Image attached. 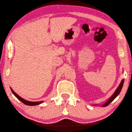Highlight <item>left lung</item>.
<instances>
[{"mask_svg":"<svg viewBox=\"0 0 132 132\" xmlns=\"http://www.w3.org/2000/svg\"><path fill=\"white\" fill-rule=\"evenodd\" d=\"M123 82H124V79H122L121 81V83L119 84V86L118 87V88H117V89L115 91L114 93L112 94V95L111 96V97H110V99L107 100V101L105 103L102 104V107H106L108 105H109L110 103H111L112 101H113V100L116 99V98L118 96V95L119 94V93L121 92L122 88L123 87ZM95 106L96 105H97V104H95Z\"/></svg>","mask_w":132,"mask_h":132,"instance_id":"8db88e82","label":"left lung"}]
</instances>
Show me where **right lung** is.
Here are the masks:
<instances>
[{
  "instance_id": "right-lung-1",
  "label": "right lung",
  "mask_w": 132,
  "mask_h": 132,
  "mask_svg": "<svg viewBox=\"0 0 132 132\" xmlns=\"http://www.w3.org/2000/svg\"><path fill=\"white\" fill-rule=\"evenodd\" d=\"M11 90L12 93H13L14 95L17 98L18 100H20L21 102H22L23 104H25L26 105H28V106H36V105H39L40 104L44 102V101H39V102H30V101H28V100H26L25 99H23V98H22L21 97H20V96H19L18 94H16V93L14 92V91L11 88H10Z\"/></svg>"
}]
</instances>
